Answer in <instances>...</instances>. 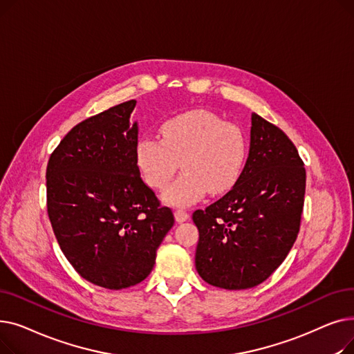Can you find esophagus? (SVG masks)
<instances>
[{
  "instance_id": "obj_1",
  "label": "esophagus",
  "mask_w": 354,
  "mask_h": 354,
  "mask_svg": "<svg viewBox=\"0 0 354 354\" xmlns=\"http://www.w3.org/2000/svg\"><path fill=\"white\" fill-rule=\"evenodd\" d=\"M175 219L178 222H185L187 219H189V212L185 211V209H175Z\"/></svg>"
}]
</instances>
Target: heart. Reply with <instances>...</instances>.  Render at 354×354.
I'll return each instance as SVG.
<instances>
[{"mask_svg": "<svg viewBox=\"0 0 354 354\" xmlns=\"http://www.w3.org/2000/svg\"><path fill=\"white\" fill-rule=\"evenodd\" d=\"M162 139L145 135L135 147L138 169L147 187L163 191L176 171L183 174L165 201L188 207L208 194L228 192L243 172L247 143L241 130L208 110H189L160 124Z\"/></svg>", "mask_w": 354, "mask_h": 354, "instance_id": "heart-1", "label": "heart"}]
</instances>
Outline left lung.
Segmentation results:
<instances>
[{
  "label": "left lung",
  "mask_w": 354,
  "mask_h": 354,
  "mask_svg": "<svg viewBox=\"0 0 354 354\" xmlns=\"http://www.w3.org/2000/svg\"><path fill=\"white\" fill-rule=\"evenodd\" d=\"M306 169L281 129L251 115L250 153L230 192L192 215L195 266L203 281L252 288L281 266L300 231Z\"/></svg>",
  "instance_id": "obj_1"
}]
</instances>
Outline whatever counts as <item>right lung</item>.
<instances>
[{
  "label": "right lung",
  "mask_w": 354,
  "mask_h": 354,
  "mask_svg": "<svg viewBox=\"0 0 354 354\" xmlns=\"http://www.w3.org/2000/svg\"><path fill=\"white\" fill-rule=\"evenodd\" d=\"M136 100L74 126L47 165V212L57 243L84 280L109 290L139 284L174 227L135 159Z\"/></svg>",
  "instance_id": "1"
}]
</instances>
